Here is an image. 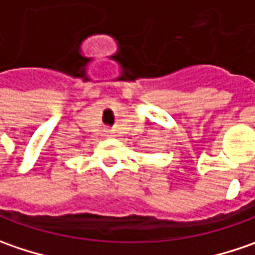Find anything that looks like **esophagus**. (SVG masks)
Instances as JSON below:
<instances>
[{
	"label": "esophagus",
	"mask_w": 255,
	"mask_h": 255,
	"mask_svg": "<svg viewBox=\"0 0 255 255\" xmlns=\"http://www.w3.org/2000/svg\"><path fill=\"white\" fill-rule=\"evenodd\" d=\"M104 132H106L108 137H113V135H114V129H111V128H106Z\"/></svg>",
	"instance_id": "34e87169"
}]
</instances>
